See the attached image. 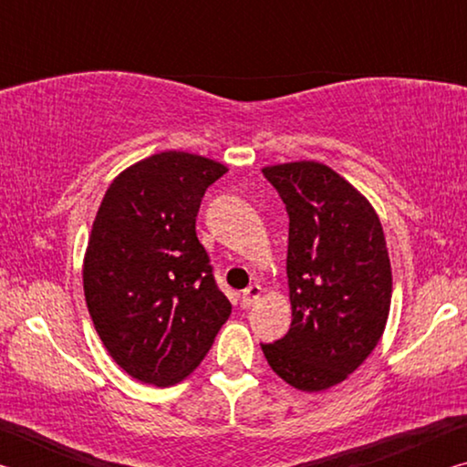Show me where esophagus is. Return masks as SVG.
<instances>
[{
  "label": "esophagus",
  "instance_id": "esophagus-1",
  "mask_svg": "<svg viewBox=\"0 0 467 467\" xmlns=\"http://www.w3.org/2000/svg\"><path fill=\"white\" fill-rule=\"evenodd\" d=\"M241 298H243L241 305L244 306V309H251V306L255 305L259 298H262V286H259V284H251L249 288L243 290Z\"/></svg>",
  "mask_w": 467,
  "mask_h": 467
}]
</instances>
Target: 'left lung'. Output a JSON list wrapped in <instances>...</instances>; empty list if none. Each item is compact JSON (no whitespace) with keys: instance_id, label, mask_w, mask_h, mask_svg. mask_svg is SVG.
<instances>
[{"instance_id":"8db88e82","label":"left lung","mask_w":467,"mask_h":467,"mask_svg":"<svg viewBox=\"0 0 467 467\" xmlns=\"http://www.w3.org/2000/svg\"><path fill=\"white\" fill-rule=\"evenodd\" d=\"M286 203L288 334L262 344L267 365L300 391H323L354 373L385 331L391 264L370 202L315 161L264 167Z\"/></svg>"}]
</instances>
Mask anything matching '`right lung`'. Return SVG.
<instances>
[{
  "label": "right lung",
  "mask_w": 467,
  "mask_h": 467,
  "mask_svg": "<svg viewBox=\"0 0 467 467\" xmlns=\"http://www.w3.org/2000/svg\"><path fill=\"white\" fill-rule=\"evenodd\" d=\"M226 171L169 150L119 172L100 202L82 267L86 305L107 352L141 383L183 381L231 317L195 233L205 189Z\"/></svg>",
  "instance_id": "add662e5"
}]
</instances>
